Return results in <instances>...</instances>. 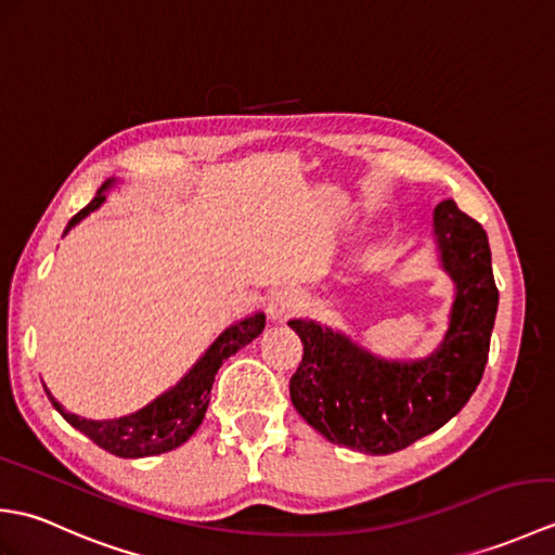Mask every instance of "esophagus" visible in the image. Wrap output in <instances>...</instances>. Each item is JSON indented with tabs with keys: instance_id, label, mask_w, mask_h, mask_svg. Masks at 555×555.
Segmentation results:
<instances>
[{
	"instance_id": "obj_1",
	"label": "esophagus",
	"mask_w": 555,
	"mask_h": 555,
	"mask_svg": "<svg viewBox=\"0 0 555 555\" xmlns=\"http://www.w3.org/2000/svg\"><path fill=\"white\" fill-rule=\"evenodd\" d=\"M300 305H302L300 293L296 288L284 286V288L271 293L269 317H271V320H276V322H284V320H288V317H293L300 310Z\"/></svg>"
}]
</instances>
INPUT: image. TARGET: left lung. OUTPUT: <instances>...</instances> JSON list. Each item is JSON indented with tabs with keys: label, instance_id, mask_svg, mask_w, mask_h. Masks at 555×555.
Masks as SVG:
<instances>
[{
	"label": "left lung",
	"instance_id": "obj_1",
	"mask_svg": "<svg viewBox=\"0 0 555 555\" xmlns=\"http://www.w3.org/2000/svg\"><path fill=\"white\" fill-rule=\"evenodd\" d=\"M434 235L455 298L431 356L384 360L314 320L288 322L302 340L291 400L332 443L370 455L403 451L455 417L481 382L499 310L487 231L443 199L434 209Z\"/></svg>",
	"mask_w": 555,
	"mask_h": 555
}]
</instances>
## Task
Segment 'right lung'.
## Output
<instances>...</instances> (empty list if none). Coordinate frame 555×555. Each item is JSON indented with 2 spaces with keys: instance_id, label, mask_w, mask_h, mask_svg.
Returning a JSON list of instances; mask_svg holds the SVG:
<instances>
[{
  "instance_id": "1",
  "label": "right lung",
  "mask_w": 555,
  "mask_h": 555,
  "mask_svg": "<svg viewBox=\"0 0 555 555\" xmlns=\"http://www.w3.org/2000/svg\"><path fill=\"white\" fill-rule=\"evenodd\" d=\"M112 185L114 179L104 181L98 195L90 199V205L82 207L78 215L68 221L64 235L74 229L78 221L86 219L90 211L102 207L104 199H107L104 191ZM262 328L264 312H255L250 317H245V320L231 324L227 332L219 334L215 344L205 350V356L195 362V367L188 372L179 384L171 386L167 393H162L145 408H140L138 412H131V415L119 420H86L80 415H74V412L59 405L47 388L44 391L50 396L59 415H62L70 427L86 434L90 441H95L107 453L119 457H147L167 453L191 439L195 429L203 424L209 405L211 384H215V374L219 372L221 362L235 356L243 346L250 344L253 338L262 334Z\"/></svg>"
}]
</instances>
